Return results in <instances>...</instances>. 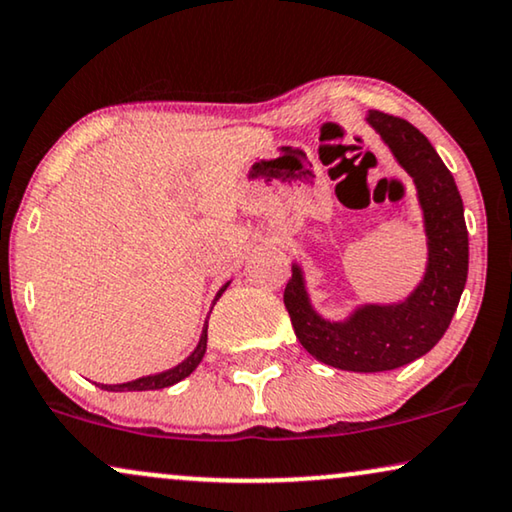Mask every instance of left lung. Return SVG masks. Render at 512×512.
Instances as JSON below:
<instances>
[{
	"mask_svg": "<svg viewBox=\"0 0 512 512\" xmlns=\"http://www.w3.org/2000/svg\"><path fill=\"white\" fill-rule=\"evenodd\" d=\"M367 121L417 185L428 236L424 281L405 302L365 304L344 323H330L311 309L295 264L283 302L297 339L320 363L349 372H386L421 358L447 332L468 276V229L454 177L426 135L379 109H370Z\"/></svg>",
	"mask_w": 512,
	"mask_h": 512,
	"instance_id": "1",
	"label": "left lung"
}]
</instances>
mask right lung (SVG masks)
Instances as JSON below:
<instances>
[{"instance_id": "add662e5", "label": "right lung", "mask_w": 512, "mask_h": 512, "mask_svg": "<svg viewBox=\"0 0 512 512\" xmlns=\"http://www.w3.org/2000/svg\"><path fill=\"white\" fill-rule=\"evenodd\" d=\"M229 285V283H227ZM227 285H222L220 292H217L215 302L220 299V295L224 290H227ZM206 344H208V325H203V332H201V339H199V346H196L192 356L187 360H182L180 365L170 367L166 372H159V374H149V377H140L135 381H126V384H114V386H107V384H98L100 388H105V391H159V388H166V386H173L177 381H182L185 377H189L196 370V365L201 363L203 353H206Z\"/></svg>"}]
</instances>
